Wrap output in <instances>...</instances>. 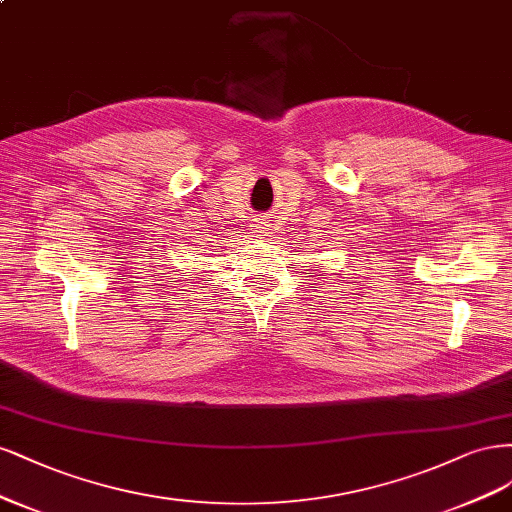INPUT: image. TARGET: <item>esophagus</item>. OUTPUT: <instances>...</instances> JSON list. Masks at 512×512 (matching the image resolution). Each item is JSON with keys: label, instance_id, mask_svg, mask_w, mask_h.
Listing matches in <instances>:
<instances>
[{"label": "esophagus", "instance_id": "obj_1", "mask_svg": "<svg viewBox=\"0 0 512 512\" xmlns=\"http://www.w3.org/2000/svg\"><path fill=\"white\" fill-rule=\"evenodd\" d=\"M253 227H255V236H266L268 234V221L259 219Z\"/></svg>", "mask_w": 512, "mask_h": 512}]
</instances>
